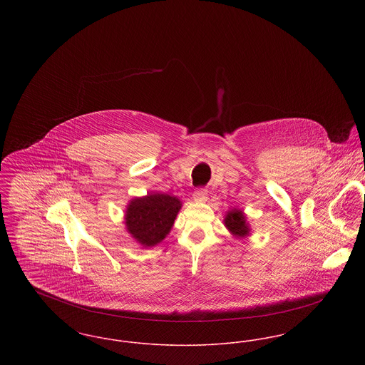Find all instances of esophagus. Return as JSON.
<instances>
[{
	"mask_svg": "<svg viewBox=\"0 0 365 365\" xmlns=\"http://www.w3.org/2000/svg\"><path fill=\"white\" fill-rule=\"evenodd\" d=\"M192 198L195 201H198V202H204L208 198V191L205 190V189H198V190L194 191Z\"/></svg>",
	"mask_w": 365,
	"mask_h": 365,
	"instance_id": "esophagus-1",
	"label": "esophagus"
}]
</instances>
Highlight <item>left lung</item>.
Returning <instances> with one entry per match:
<instances>
[{"label": "left lung", "instance_id": "left-lung-1", "mask_svg": "<svg viewBox=\"0 0 365 365\" xmlns=\"http://www.w3.org/2000/svg\"><path fill=\"white\" fill-rule=\"evenodd\" d=\"M223 222L228 232L238 240L247 238L252 232V228L242 209L234 208L227 210Z\"/></svg>", "mask_w": 365, "mask_h": 365}]
</instances>
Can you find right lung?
<instances>
[{
  "label": "right lung",
  "instance_id": "right-lung-1",
  "mask_svg": "<svg viewBox=\"0 0 365 365\" xmlns=\"http://www.w3.org/2000/svg\"><path fill=\"white\" fill-rule=\"evenodd\" d=\"M180 208L182 201L178 197L150 191L128 201L124 226L142 247H153L170 234Z\"/></svg>",
  "mask_w": 365,
  "mask_h": 365
}]
</instances>
